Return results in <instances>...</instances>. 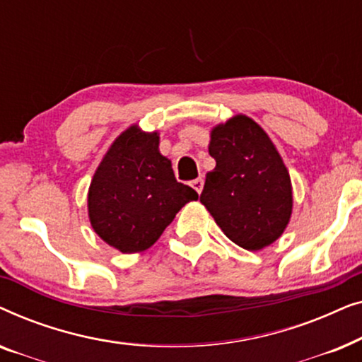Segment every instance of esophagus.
Here are the masks:
<instances>
[{"label":"esophagus","instance_id":"1","mask_svg":"<svg viewBox=\"0 0 362 362\" xmlns=\"http://www.w3.org/2000/svg\"><path fill=\"white\" fill-rule=\"evenodd\" d=\"M191 186L194 187V191L197 192V194H201L202 186H204V181H202V177H197V180H194V181L191 182Z\"/></svg>","mask_w":362,"mask_h":362}]
</instances>
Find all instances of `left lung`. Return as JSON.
Segmentation results:
<instances>
[{
    "mask_svg": "<svg viewBox=\"0 0 362 362\" xmlns=\"http://www.w3.org/2000/svg\"><path fill=\"white\" fill-rule=\"evenodd\" d=\"M201 202L229 239L245 250H262L284 234L293 196L280 153L264 128L235 115L212 128Z\"/></svg>",
    "mask_w": 362,
    "mask_h": 362,
    "instance_id": "1",
    "label": "left lung"
}]
</instances>
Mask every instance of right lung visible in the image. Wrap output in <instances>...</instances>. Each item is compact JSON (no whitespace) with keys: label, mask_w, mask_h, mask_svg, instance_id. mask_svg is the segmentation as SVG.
Returning <instances> with one entry per match:
<instances>
[{"label":"right lung","mask_w":362,"mask_h":362,"mask_svg":"<svg viewBox=\"0 0 362 362\" xmlns=\"http://www.w3.org/2000/svg\"><path fill=\"white\" fill-rule=\"evenodd\" d=\"M158 146V132L127 128L108 148L88 187L92 229L123 254L150 249L177 211L197 199L192 187L176 181L171 161Z\"/></svg>","instance_id":"1"}]
</instances>
